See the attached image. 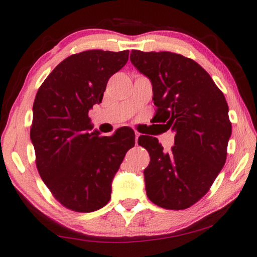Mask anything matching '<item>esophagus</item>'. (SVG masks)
Wrapping results in <instances>:
<instances>
[{
  "instance_id": "1",
  "label": "esophagus",
  "mask_w": 257,
  "mask_h": 257,
  "mask_svg": "<svg viewBox=\"0 0 257 257\" xmlns=\"http://www.w3.org/2000/svg\"><path fill=\"white\" fill-rule=\"evenodd\" d=\"M135 135H136V145H137V144H138V138H139L140 133L138 131H135Z\"/></svg>"
}]
</instances>
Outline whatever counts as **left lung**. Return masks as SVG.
<instances>
[{"label": "left lung", "mask_w": 257, "mask_h": 257, "mask_svg": "<svg viewBox=\"0 0 257 257\" xmlns=\"http://www.w3.org/2000/svg\"><path fill=\"white\" fill-rule=\"evenodd\" d=\"M130 59L152 83L154 119L175 133L170 152L157 138H138L150 154L147 198L165 209H186L209 191L226 163L231 135L226 98L202 66L182 55L132 50Z\"/></svg>", "instance_id": "1"}]
</instances>
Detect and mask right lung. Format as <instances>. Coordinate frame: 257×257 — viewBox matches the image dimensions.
Here are the masks:
<instances>
[{"label": "right lung", "instance_id": "obj_1", "mask_svg": "<svg viewBox=\"0 0 257 257\" xmlns=\"http://www.w3.org/2000/svg\"><path fill=\"white\" fill-rule=\"evenodd\" d=\"M128 59V50H87L59 63L37 91L30 128L36 166L57 201L73 212L90 213L111 199V184L135 132L113 136L91 131L89 110L101 103L106 84Z\"/></svg>", "mask_w": 257, "mask_h": 257}]
</instances>
